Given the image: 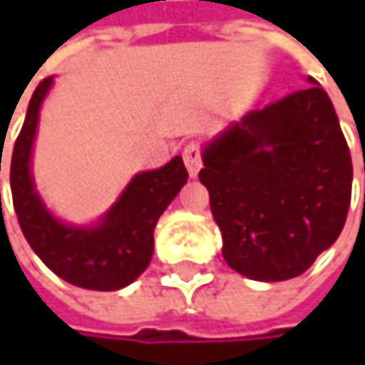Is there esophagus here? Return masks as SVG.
Segmentation results:
<instances>
[{
    "label": "esophagus",
    "instance_id": "obj_1",
    "mask_svg": "<svg viewBox=\"0 0 365 365\" xmlns=\"http://www.w3.org/2000/svg\"><path fill=\"white\" fill-rule=\"evenodd\" d=\"M183 163H185V169L190 173V178H196L198 171H200V145L196 141H190L185 148H183Z\"/></svg>",
    "mask_w": 365,
    "mask_h": 365
}]
</instances>
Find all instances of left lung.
<instances>
[{
	"label": "left lung",
	"instance_id": "8db88e82",
	"mask_svg": "<svg viewBox=\"0 0 365 365\" xmlns=\"http://www.w3.org/2000/svg\"><path fill=\"white\" fill-rule=\"evenodd\" d=\"M311 86L245 113L202 150L222 255L254 281L302 274L338 239L353 165L328 93Z\"/></svg>",
	"mask_w": 365,
	"mask_h": 365
}]
</instances>
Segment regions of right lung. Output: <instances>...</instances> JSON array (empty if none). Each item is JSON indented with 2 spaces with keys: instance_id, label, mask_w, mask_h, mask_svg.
<instances>
[{
  "instance_id": "add662e5",
  "label": "right lung",
  "mask_w": 365,
  "mask_h": 365,
  "mask_svg": "<svg viewBox=\"0 0 365 365\" xmlns=\"http://www.w3.org/2000/svg\"><path fill=\"white\" fill-rule=\"evenodd\" d=\"M50 86L52 76L36 88L10 160L12 202L21 230L39 259L67 283L97 292L126 287L148 268L156 222L187 182V171L182 156H175L163 169L135 175L97 226L63 224L46 209L31 178L37 118Z\"/></svg>"
}]
</instances>
